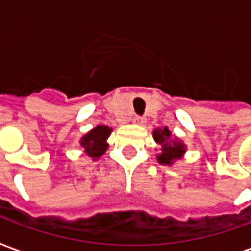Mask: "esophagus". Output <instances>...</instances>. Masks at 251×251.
Wrapping results in <instances>:
<instances>
[{
	"label": "esophagus",
	"instance_id": "esophagus-1",
	"mask_svg": "<svg viewBox=\"0 0 251 251\" xmlns=\"http://www.w3.org/2000/svg\"><path fill=\"white\" fill-rule=\"evenodd\" d=\"M133 121H134L136 124H144V122H145V118H144V117H140V115H136V117L133 118Z\"/></svg>",
	"mask_w": 251,
	"mask_h": 251
}]
</instances>
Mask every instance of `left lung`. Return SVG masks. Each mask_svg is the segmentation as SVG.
<instances>
[{"label":"left lung","mask_w":251,"mask_h":251,"mask_svg":"<svg viewBox=\"0 0 251 251\" xmlns=\"http://www.w3.org/2000/svg\"><path fill=\"white\" fill-rule=\"evenodd\" d=\"M153 138L156 140L157 144L161 145V154L157 156L158 163L171 165L174 160L181 157V154L185 152L184 145L181 142H177L176 140H171V131L168 127L158 129L153 131Z\"/></svg>","instance_id":"left-lung-1"}]
</instances>
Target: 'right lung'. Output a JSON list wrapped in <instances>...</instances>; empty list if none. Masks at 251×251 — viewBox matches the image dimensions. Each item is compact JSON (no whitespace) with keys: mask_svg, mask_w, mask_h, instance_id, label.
<instances>
[{"mask_svg":"<svg viewBox=\"0 0 251 251\" xmlns=\"http://www.w3.org/2000/svg\"><path fill=\"white\" fill-rule=\"evenodd\" d=\"M110 134H111V129L109 126L98 125L95 129L88 131L87 134L83 137L80 140V145L88 157L97 160L106 152V149H107L106 140L109 138Z\"/></svg>","mask_w":251,"mask_h":251,"instance_id":"obj_1","label":"right lung"}]
</instances>
